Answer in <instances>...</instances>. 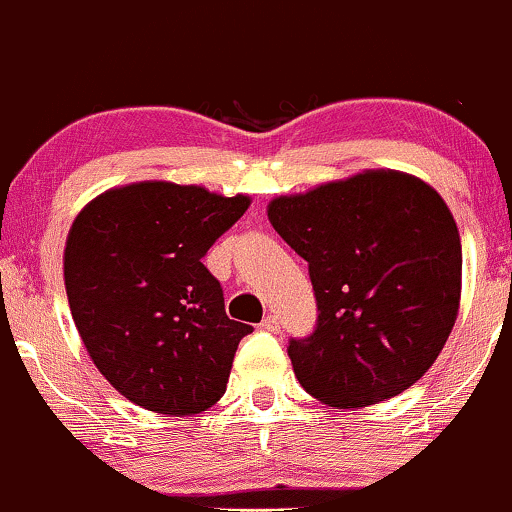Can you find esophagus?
Listing matches in <instances>:
<instances>
[{
    "instance_id": "34e87169",
    "label": "esophagus",
    "mask_w": 512,
    "mask_h": 512,
    "mask_svg": "<svg viewBox=\"0 0 512 512\" xmlns=\"http://www.w3.org/2000/svg\"><path fill=\"white\" fill-rule=\"evenodd\" d=\"M261 327L266 332H280V318H277V315H266V318L261 320Z\"/></svg>"
}]
</instances>
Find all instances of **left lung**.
Segmentation results:
<instances>
[{"label":"left lung","instance_id":"left-lung-1","mask_svg":"<svg viewBox=\"0 0 512 512\" xmlns=\"http://www.w3.org/2000/svg\"><path fill=\"white\" fill-rule=\"evenodd\" d=\"M268 218L308 261L318 323L289 342L294 375L334 408L391 399L432 368L453 330L463 254L449 206L399 170H365L277 197Z\"/></svg>","mask_w":512,"mask_h":512}]
</instances>
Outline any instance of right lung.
Returning a JSON list of instances; mask_svg holds the SVG:
<instances>
[{
    "instance_id": "obj_1",
    "label": "right lung",
    "mask_w": 512,
    "mask_h": 512,
    "mask_svg": "<svg viewBox=\"0 0 512 512\" xmlns=\"http://www.w3.org/2000/svg\"><path fill=\"white\" fill-rule=\"evenodd\" d=\"M197 185L147 180L92 199L63 251L82 344L113 389L161 415H194L225 394L232 358L254 327L230 320L201 263L249 208Z\"/></svg>"
}]
</instances>
